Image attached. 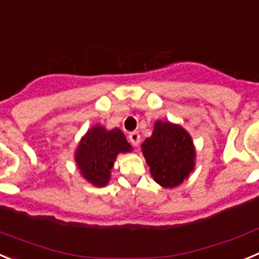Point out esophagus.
I'll use <instances>...</instances> for the list:
<instances>
[{
  "label": "esophagus",
  "instance_id": "34e87169",
  "mask_svg": "<svg viewBox=\"0 0 259 259\" xmlns=\"http://www.w3.org/2000/svg\"><path fill=\"white\" fill-rule=\"evenodd\" d=\"M129 141L133 146H138L139 142H141V134L138 132H132L129 134Z\"/></svg>",
  "mask_w": 259,
  "mask_h": 259
}]
</instances>
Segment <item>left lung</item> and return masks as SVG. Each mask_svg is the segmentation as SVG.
<instances>
[{
    "mask_svg": "<svg viewBox=\"0 0 259 259\" xmlns=\"http://www.w3.org/2000/svg\"><path fill=\"white\" fill-rule=\"evenodd\" d=\"M142 152L151 176L162 187H177L195 169L196 152L191 135L169 121H156L152 135L142 143Z\"/></svg>",
    "mask_w": 259,
    "mask_h": 259,
    "instance_id": "1",
    "label": "left lung"
}]
</instances>
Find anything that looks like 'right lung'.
Wrapping results in <instances>:
<instances>
[{
    "instance_id": "1",
    "label": "right lung",
    "mask_w": 259,
    "mask_h": 259,
    "mask_svg": "<svg viewBox=\"0 0 259 259\" xmlns=\"http://www.w3.org/2000/svg\"><path fill=\"white\" fill-rule=\"evenodd\" d=\"M130 151L132 146L120 129L106 130L101 125H95L81 139L74 160L86 181L97 187H103L109 182L111 170L118 153Z\"/></svg>"
}]
</instances>
